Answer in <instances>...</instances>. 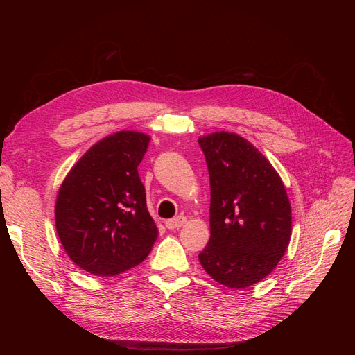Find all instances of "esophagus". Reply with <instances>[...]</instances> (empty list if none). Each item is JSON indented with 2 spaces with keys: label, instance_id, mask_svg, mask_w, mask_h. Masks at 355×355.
Returning <instances> with one entry per match:
<instances>
[{
  "label": "esophagus",
  "instance_id": "esophagus-1",
  "mask_svg": "<svg viewBox=\"0 0 355 355\" xmlns=\"http://www.w3.org/2000/svg\"><path fill=\"white\" fill-rule=\"evenodd\" d=\"M187 222V218L185 216H178V218H173V219H168L166 220V228L167 230H176L179 227H182Z\"/></svg>",
  "mask_w": 355,
  "mask_h": 355
}]
</instances>
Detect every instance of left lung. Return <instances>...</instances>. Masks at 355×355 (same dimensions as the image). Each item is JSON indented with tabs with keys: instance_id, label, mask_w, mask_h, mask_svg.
<instances>
[{
	"instance_id": "left-lung-1",
	"label": "left lung",
	"mask_w": 355,
	"mask_h": 355,
	"mask_svg": "<svg viewBox=\"0 0 355 355\" xmlns=\"http://www.w3.org/2000/svg\"><path fill=\"white\" fill-rule=\"evenodd\" d=\"M210 176V240L198 259L213 280L244 288L271 274L287 250L292 209L286 188L247 139L198 137Z\"/></svg>"
}]
</instances>
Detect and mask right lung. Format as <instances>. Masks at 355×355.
I'll return each mask as SVG.
<instances>
[{
  "label": "right lung",
  "mask_w": 355,
  "mask_h": 355,
  "mask_svg": "<svg viewBox=\"0 0 355 355\" xmlns=\"http://www.w3.org/2000/svg\"><path fill=\"white\" fill-rule=\"evenodd\" d=\"M151 137L123 130L94 144L58 192L55 219L63 249L81 270L114 277L141 263L158 230L137 166Z\"/></svg>",
  "instance_id": "add662e5"
}]
</instances>
